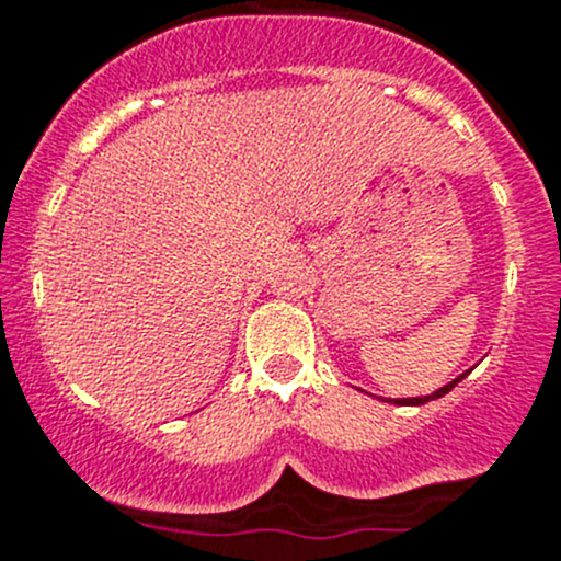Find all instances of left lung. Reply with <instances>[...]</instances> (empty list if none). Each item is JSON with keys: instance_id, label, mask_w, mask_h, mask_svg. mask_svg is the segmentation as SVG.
I'll return each mask as SVG.
<instances>
[{"instance_id": "8db88e82", "label": "left lung", "mask_w": 561, "mask_h": 561, "mask_svg": "<svg viewBox=\"0 0 561 561\" xmlns=\"http://www.w3.org/2000/svg\"><path fill=\"white\" fill-rule=\"evenodd\" d=\"M461 380H463V375H458L454 382H448V386L434 390L432 396H415V399H388V401H390V404H399V407H421V404H426V401L439 399V396H445V393H448V390H454Z\"/></svg>"}]
</instances>
